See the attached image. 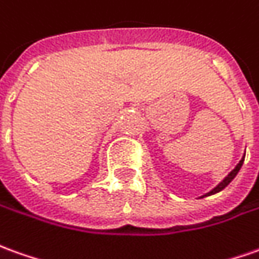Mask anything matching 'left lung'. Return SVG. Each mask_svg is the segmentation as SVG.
<instances>
[{
  "mask_svg": "<svg viewBox=\"0 0 259 259\" xmlns=\"http://www.w3.org/2000/svg\"><path fill=\"white\" fill-rule=\"evenodd\" d=\"M244 158H245V153H244L243 158L240 160V162H238L236 167H234V169L227 174V175L224 177L223 180H222V182H219L218 185L214 186V188H213L211 191H209V192H207V193H205V195H202V196H199V199L205 198V196H210V195H214V193H219V192H220V191H223L224 188H226V186L230 184L231 181L236 178V175H237V174H238V171L241 169V167H243V164H244Z\"/></svg>",
  "mask_w": 259,
  "mask_h": 259,
  "instance_id": "obj_1",
  "label": "left lung"
}]
</instances>
